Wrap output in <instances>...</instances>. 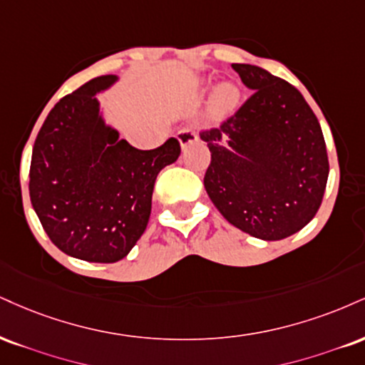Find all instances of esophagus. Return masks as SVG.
I'll return each instance as SVG.
<instances>
[{"mask_svg": "<svg viewBox=\"0 0 365 365\" xmlns=\"http://www.w3.org/2000/svg\"><path fill=\"white\" fill-rule=\"evenodd\" d=\"M177 138L180 140V144H182V148H187L188 144H194L197 139H199V135H197V133L192 127H185V129L178 130Z\"/></svg>", "mask_w": 365, "mask_h": 365, "instance_id": "obj_1", "label": "esophagus"}]
</instances>
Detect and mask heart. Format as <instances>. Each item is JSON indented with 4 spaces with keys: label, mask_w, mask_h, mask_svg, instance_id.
I'll use <instances>...</instances> for the list:
<instances>
[{
    "label": "heart",
    "mask_w": 365,
    "mask_h": 365,
    "mask_svg": "<svg viewBox=\"0 0 365 365\" xmlns=\"http://www.w3.org/2000/svg\"><path fill=\"white\" fill-rule=\"evenodd\" d=\"M238 98H240V91L238 88L232 85H222L217 88V91L212 96V113L217 118H222L235 110V107L238 105Z\"/></svg>",
    "instance_id": "obj_1"
}]
</instances>
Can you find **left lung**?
I'll use <instances>...</instances> for the list:
<instances>
[{"label":"left lung","instance_id":"1","mask_svg":"<svg viewBox=\"0 0 365 365\" xmlns=\"http://www.w3.org/2000/svg\"><path fill=\"white\" fill-rule=\"evenodd\" d=\"M252 95L217 127L202 130L210 151L207 195L227 222L277 241L316 216L328 153L318 118L296 86L253 64H232Z\"/></svg>","mask_w":365,"mask_h":365}]
</instances>
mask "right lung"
Segmentation results:
<instances>
[{"label":"right lung","instance_id":"obj_1","mask_svg":"<svg viewBox=\"0 0 365 365\" xmlns=\"http://www.w3.org/2000/svg\"><path fill=\"white\" fill-rule=\"evenodd\" d=\"M112 74L85 83L54 105L35 138L29 190L43 231L61 252L113 263L133 250L151 214L155 180L178 160V139L138 149L105 127L95 93Z\"/></svg>","mask_w":365,"mask_h":365}]
</instances>
